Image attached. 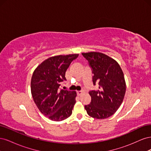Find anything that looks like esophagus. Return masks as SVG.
Wrapping results in <instances>:
<instances>
[{"mask_svg": "<svg viewBox=\"0 0 151 151\" xmlns=\"http://www.w3.org/2000/svg\"><path fill=\"white\" fill-rule=\"evenodd\" d=\"M77 94H78L79 96H81L82 94H83V91H77Z\"/></svg>", "mask_w": 151, "mask_h": 151, "instance_id": "esophagus-1", "label": "esophagus"}]
</instances>
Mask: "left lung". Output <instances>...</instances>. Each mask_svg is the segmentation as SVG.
I'll use <instances>...</instances> for the list:
<instances>
[{"mask_svg": "<svg viewBox=\"0 0 151 151\" xmlns=\"http://www.w3.org/2000/svg\"><path fill=\"white\" fill-rule=\"evenodd\" d=\"M92 70L93 83L99 89L89 92L90 104L84 108L88 115L96 119L113 115L122 103L126 91L124 76L119 64L113 58L99 52L83 53Z\"/></svg>", "mask_w": 151, "mask_h": 151, "instance_id": "left-lung-1", "label": "left lung"}]
</instances>
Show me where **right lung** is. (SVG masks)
I'll return each instance as SVG.
<instances>
[{
	"label": "right lung",
	"mask_w": 151,
	"mask_h": 151,
	"mask_svg": "<svg viewBox=\"0 0 151 151\" xmlns=\"http://www.w3.org/2000/svg\"><path fill=\"white\" fill-rule=\"evenodd\" d=\"M79 54L50 57L39 65L33 72L31 91L39 110L53 121H62L72 115L76 103V91L61 89L65 81V72Z\"/></svg>",
	"instance_id": "right-lung-1"
}]
</instances>
